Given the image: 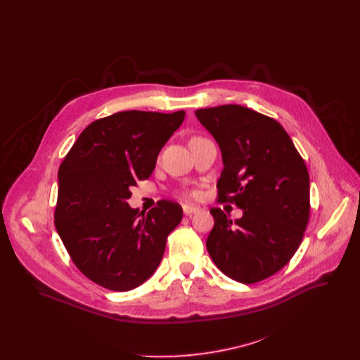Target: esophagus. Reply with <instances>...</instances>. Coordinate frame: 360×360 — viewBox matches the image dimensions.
<instances>
[{
    "label": "esophagus",
    "mask_w": 360,
    "mask_h": 360,
    "mask_svg": "<svg viewBox=\"0 0 360 360\" xmlns=\"http://www.w3.org/2000/svg\"><path fill=\"white\" fill-rule=\"evenodd\" d=\"M200 210L198 207H193V205H184V214L188 217V215H192V214H196L199 212Z\"/></svg>",
    "instance_id": "1"
}]
</instances>
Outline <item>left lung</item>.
I'll return each mask as SVG.
<instances>
[{
    "instance_id": "8db88e82",
    "label": "left lung",
    "mask_w": 360,
    "mask_h": 360,
    "mask_svg": "<svg viewBox=\"0 0 360 360\" xmlns=\"http://www.w3.org/2000/svg\"><path fill=\"white\" fill-rule=\"evenodd\" d=\"M217 141L224 169L219 200L235 203L232 222L211 210L207 249L215 265L240 283L264 281L297 250L309 219V174L292 139L275 120L240 105L195 111Z\"/></svg>"
}]
</instances>
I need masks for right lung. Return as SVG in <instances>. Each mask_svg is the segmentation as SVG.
Instances as JSON below:
<instances>
[{
  "label": "right lung",
  "instance_id": "right-lung-1",
  "mask_svg": "<svg viewBox=\"0 0 360 360\" xmlns=\"http://www.w3.org/2000/svg\"><path fill=\"white\" fill-rule=\"evenodd\" d=\"M185 112L124 111L89 124L58 171L56 228L77 268L117 292L142 285L160 266L181 205L129 207L131 188L155 169Z\"/></svg>",
  "mask_w": 360,
  "mask_h": 360
}]
</instances>
